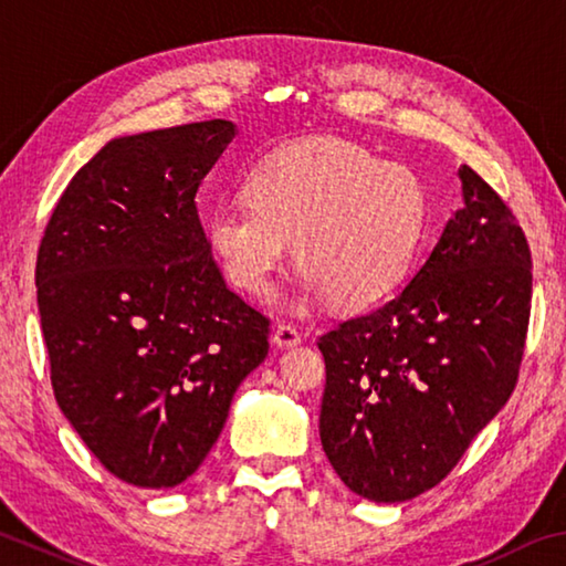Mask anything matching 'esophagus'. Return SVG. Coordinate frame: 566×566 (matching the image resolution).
I'll return each mask as SVG.
<instances>
[{"label":"esophagus","mask_w":566,"mask_h":566,"mask_svg":"<svg viewBox=\"0 0 566 566\" xmlns=\"http://www.w3.org/2000/svg\"><path fill=\"white\" fill-rule=\"evenodd\" d=\"M272 344H274L276 348L300 346V344H302V334L296 332V328L290 326V324H280V326L274 328V334H272Z\"/></svg>","instance_id":"esophagus-1"}]
</instances>
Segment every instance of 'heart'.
<instances>
[{"label": "heart", "instance_id": "b5f03b06", "mask_svg": "<svg viewBox=\"0 0 566 566\" xmlns=\"http://www.w3.org/2000/svg\"><path fill=\"white\" fill-rule=\"evenodd\" d=\"M242 190L248 202H220L205 232L228 282L252 296L272 290L296 240L306 264L296 302L374 304L403 280L426 222V188L413 168L336 136L266 153Z\"/></svg>", "mask_w": 566, "mask_h": 566}]
</instances>
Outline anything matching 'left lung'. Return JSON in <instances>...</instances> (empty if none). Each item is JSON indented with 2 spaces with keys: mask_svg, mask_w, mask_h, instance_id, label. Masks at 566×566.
I'll return each mask as SVG.
<instances>
[{
  "mask_svg": "<svg viewBox=\"0 0 566 566\" xmlns=\"http://www.w3.org/2000/svg\"><path fill=\"white\" fill-rule=\"evenodd\" d=\"M462 208L394 300L318 336L324 453L344 485L406 502L458 465L517 384L532 256L500 195L470 166Z\"/></svg>",
  "mask_w": 566,
  "mask_h": 566,
  "instance_id": "8db88e82",
  "label": "left lung"
}]
</instances>
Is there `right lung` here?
<instances>
[{
	"label": "right lung",
	"instance_id": "obj_1",
	"mask_svg": "<svg viewBox=\"0 0 566 566\" xmlns=\"http://www.w3.org/2000/svg\"><path fill=\"white\" fill-rule=\"evenodd\" d=\"M234 133L214 118L113 138L69 182L39 244L56 403L128 485L188 480L270 352V318L224 284L195 205Z\"/></svg>",
	"mask_w": 566,
	"mask_h": 566
}]
</instances>
